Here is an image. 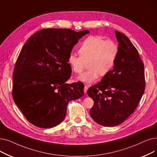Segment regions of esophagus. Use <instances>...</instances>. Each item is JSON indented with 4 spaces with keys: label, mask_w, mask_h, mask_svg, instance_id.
<instances>
[{
    "label": "esophagus",
    "mask_w": 157,
    "mask_h": 157,
    "mask_svg": "<svg viewBox=\"0 0 157 157\" xmlns=\"http://www.w3.org/2000/svg\"><path fill=\"white\" fill-rule=\"evenodd\" d=\"M88 85H85V87H84V92H85V94H86V92H87V90H88Z\"/></svg>",
    "instance_id": "esophagus-1"
}]
</instances>
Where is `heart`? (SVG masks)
<instances>
[{
  "label": "heart",
  "instance_id": "1",
  "mask_svg": "<svg viewBox=\"0 0 157 157\" xmlns=\"http://www.w3.org/2000/svg\"><path fill=\"white\" fill-rule=\"evenodd\" d=\"M78 53L79 56L71 53L67 62L74 72L80 74L88 62L89 69L79 76L78 79L89 84L97 81L100 75L105 76L112 71L117 59L119 48L112 40L90 35L80 45Z\"/></svg>",
  "mask_w": 157,
  "mask_h": 157
}]
</instances>
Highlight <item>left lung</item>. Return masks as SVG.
Returning a JSON list of instances; mask_svg holds the SVG:
<instances>
[{"instance_id": "obj_1", "label": "left lung", "mask_w": 157, "mask_h": 157, "mask_svg": "<svg viewBox=\"0 0 157 157\" xmlns=\"http://www.w3.org/2000/svg\"><path fill=\"white\" fill-rule=\"evenodd\" d=\"M115 33L119 54L113 69L87 91L94 102L90 116L103 126L119 125L132 115L146 87L144 63L137 49L124 34Z\"/></svg>"}]
</instances>
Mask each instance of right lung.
<instances>
[{"label": "right lung", "mask_w": 157, "mask_h": 157, "mask_svg": "<svg viewBox=\"0 0 157 157\" xmlns=\"http://www.w3.org/2000/svg\"><path fill=\"white\" fill-rule=\"evenodd\" d=\"M88 30L41 29L20 51L13 74L12 96L25 117L34 126L49 128L65 119L69 101L83 96L81 81L66 83L72 69L67 59L73 47Z\"/></svg>", "instance_id": "right-lung-1"}]
</instances>
